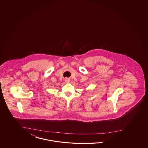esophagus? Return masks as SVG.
Listing matches in <instances>:
<instances>
[{"label": "esophagus", "instance_id": "obj_1", "mask_svg": "<svg viewBox=\"0 0 148 148\" xmlns=\"http://www.w3.org/2000/svg\"><path fill=\"white\" fill-rule=\"evenodd\" d=\"M64 80H65V81H66V82H67V83H69V82H70V80H69L68 78H65Z\"/></svg>", "mask_w": 148, "mask_h": 148}]
</instances>
